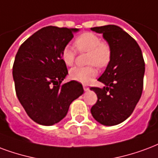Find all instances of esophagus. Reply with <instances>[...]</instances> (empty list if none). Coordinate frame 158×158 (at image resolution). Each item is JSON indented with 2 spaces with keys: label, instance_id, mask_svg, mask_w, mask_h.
Returning <instances> with one entry per match:
<instances>
[{
  "label": "esophagus",
  "instance_id": "obj_1",
  "mask_svg": "<svg viewBox=\"0 0 158 158\" xmlns=\"http://www.w3.org/2000/svg\"><path fill=\"white\" fill-rule=\"evenodd\" d=\"M83 87H84V89H85V91L89 90V87H88V86H87V85H84Z\"/></svg>",
  "mask_w": 158,
  "mask_h": 158
}]
</instances>
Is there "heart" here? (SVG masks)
<instances>
[{"label": "heart", "instance_id": "obj_1", "mask_svg": "<svg viewBox=\"0 0 158 158\" xmlns=\"http://www.w3.org/2000/svg\"><path fill=\"white\" fill-rule=\"evenodd\" d=\"M76 48L80 52H88L87 64H95L98 67H104L110 59V48L108 43L101 42L96 34L85 32L79 35L74 41ZM62 60L67 66H72L75 60V50L73 47H64L61 52ZM94 66L74 67L69 71L71 79L83 84H88L96 76Z\"/></svg>", "mask_w": 158, "mask_h": 158}]
</instances>
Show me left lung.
<instances>
[{"mask_svg": "<svg viewBox=\"0 0 158 158\" xmlns=\"http://www.w3.org/2000/svg\"><path fill=\"white\" fill-rule=\"evenodd\" d=\"M110 48V59L98 79L105 86L90 88L98 100L90 111L104 126H115L126 121L134 110L143 89L145 63L140 47L123 29L115 25L91 27Z\"/></svg>", "mask_w": 158, "mask_h": 158, "instance_id": "8db88e82", "label": "left lung"}]
</instances>
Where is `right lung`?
I'll use <instances>...</instances> for the list:
<instances>
[{
	"instance_id": "obj_1",
	"label": "right lung",
	"mask_w": 158,
	"mask_h": 158,
	"mask_svg": "<svg viewBox=\"0 0 158 158\" xmlns=\"http://www.w3.org/2000/svg\"><path fill=\"white\" fill-rule=\"evenodd\" d=\"M79 31L48 26L28 37L17 51L12 71L17 96L29 117L39 125L62 121L71 103L84 93L75 80L60 85L68 74L62 50Z\"/></svg>"
}]
</instances>
